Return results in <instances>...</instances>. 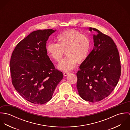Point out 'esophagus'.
<instances>
[{"label": "esophagus", "instance_id": "obj_1", "mask_svg": "<svg viewBox=\"0 0 130 130\" xmlns=\"http://www.w3.org/2000/svg\"><path fill=\"white\" fill-rule=\"evenodd\" d=\"M63 74L64 76H67L68 74H70V73H67V72H64V73H63Z\"/></svg>", "mask_w": 130, "mask_h": 130}]
</instances>
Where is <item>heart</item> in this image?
<instances>
[{
  "label": "heart",
  "mask_w": 130,
  "mask_h": 130,
  "mask_svg": "<svg viewBox=\"0 0 130 130\" xmlns=\"http://www.w3.org/2000/svg\"><path fill=\"white\" fill-rule=\"evenodd\" d=\"M57 43H49L46 46L47 54L59 62L64 51L67 56L62 59L57 68L63 71H70L75 67L77 62H83L90 53L91 42L89 37L74 29L63 31L57 37Z\"/></svg>",
  "instance_id": "heart-1"
}]
</instances>
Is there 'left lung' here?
I'll list each match as a JSON object with an SVG mask.
<instances>
[{"instance_id": "left-lung-1", "label": "left lung", "mask_w": 130, "mask_h": 130, "mask_svg": "<svg viewBox=\"0 0 130 130\" xmlns=\"http://www.w3.org/2000/svg\"><path fill=\"white\" fill-rule=\"evenodd\" d=\"M93 36L94 46L76 73V88L79 96L90 102L107 97L117 86L121 73L120 56L111 37L96 28Z\"/></svg>"}]
</instances>
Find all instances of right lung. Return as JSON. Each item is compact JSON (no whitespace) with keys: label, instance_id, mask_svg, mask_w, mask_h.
<instances>
[{"label":"right lung","instance_id":"add662e5","mask_svg":"<svg viewBox=\"0 0 130 130\" xmlns=\"http://www.w3.org/2000/svg\"><path fill=\"white\" fill-rule=\"evenodd\" d=\"M56 30H38L30 33L16 46L10 61L12 83L26 101L38 105L51 100L63 78L55 69L46 51V41Z\"/></svg>","mask_w":130,"mask_h":130}]
</instances>
